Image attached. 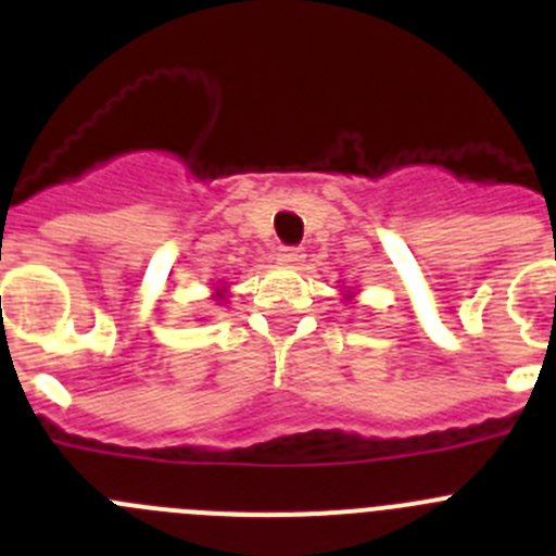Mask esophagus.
I'll list each match as a JSON object with an SVG mask.
<instances>
[{
  "label": "esophagus",
  "instance_id": "34e87169",
  "mask_svg": "<svg viewBox=\"0 0 556 556\" xmlns=\"http://www.w3.org/2000/svg\"><path fill=\"white\" fill-rule=\"evenodd\" d=\"M303 258H306V253H303V248H281V253H278V262L283 264H301Z\"/></svg>",
  "mask_w": 556,
  "mask_h": 556
}]
</instances>
